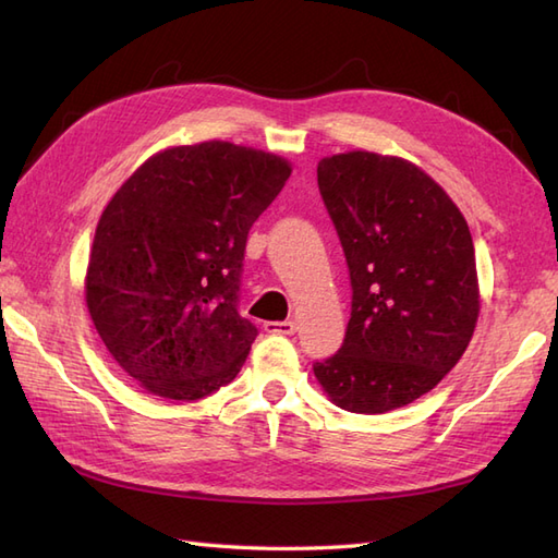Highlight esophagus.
Returning <instances> with one entry per match:
<instances>
[{
  "label": "esophagus",
  "mask_w": 558,
  "mask_h": 558,
  "mask_svg": "<svg viewBox=\"0 0 558 558\" xmlns=\"http://www.w3.org/2000/svg\"><path fill=\"white\" fill-rule=\"evenodd\" d=\"M267 333H281V336H293L298 331L295 322H269L265 324Z\"/></svg>",
  "instance_id": "1"
}]
</instances>
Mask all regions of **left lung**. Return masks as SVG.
I'll use <instances>...</instances> for the list:
<instances>
[{
  "label": "left lung",
  "instance_id": "8db88e82",
  "mask_svg": "<svg viewBox=\"0 0 558 558\" xmlns=\"http://www.w3.org/2000/svg\"><path fill=\"white\" fill-rule=\"evenodd\" d=\"M317 184L352 312L341 350L312 369L345 412L398 410L436 388L471 343L481 291L469 225L433 177L398 156H326Z\"/></svg>",
  "mask_w": 558,
  "mask_h": 558
}]
</instances>
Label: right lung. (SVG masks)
<instances>
[{
    "label": "right lung",
    "instance_id": "right-lung-1",
    "mask_svg": "<svg viewBox=\"0 0 558 558\" xmlns=\"http://www.w3.org/2000/svg\"><path fill=\"white\" fill-rule=\"evenodd\" d=\"M289 177L287 158L213 140L154 154L108 201L85 303L144 390L192 402L234 381L257 336L236 310L248 229Z\"/></svg>",
    "mask_w": 558,
    "mask_h": 558
}]
</instances>
